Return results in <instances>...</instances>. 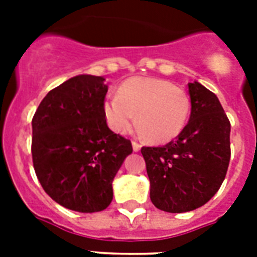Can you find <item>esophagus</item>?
<instances>
[{
  "mask_svg": "<svg viewBox=\"0 0 257 257\" xmlns=\"http://www.w3.org/2000/svg\"><path fill=\"white\" fill-rule=\"evenodd\" d=\"M132 147H133V151H135V152H139V151L141 149V145L139 144L137 141H132Z\"/></svg>",
  "mask_w": 257,
  "mask_h": 257,
  "instance_id": "obj_1",
  "label": "esophagus"
}]
</instances>
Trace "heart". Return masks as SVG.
<instances>
[{"instance_id": "obj_1", "label": "heart", "mask_w": 257, "mask_h": 257, "mask_svg": "<svg viewBox=\"0 0 257 257\" xmlns=\"http://www.w3.org/2000/svg\"><path fill=\"white\" fill-rule=\"evenodd\" d=\"M104 114L109 128L118 135L128 132L136 114L137 132L163 144L184 131L191 98L185 89L163 78L131 77L118 86L117 96L105 100Z\"/></svg>"}]
</instances>
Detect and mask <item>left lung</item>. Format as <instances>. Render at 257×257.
<instances>
[{"label":"left lung","mask_w":257,"mask_h":257,"mask_svg":"<svg viewBox=\"0 0 257 257\" xmlns=\"http://www.w3.org/2000/svg\"><path fill=\"white\" fill-rule=\"evenodd\" d=\"M191 117L176 140L143 147L151 181V200L161 211L183 213L213 197L231 159V122L215 93L189 82Z\"/></svg>","instance_id":"obj_1"}]
</instances>
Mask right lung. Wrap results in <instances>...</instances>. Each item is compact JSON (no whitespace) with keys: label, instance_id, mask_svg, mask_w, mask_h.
<instances>
[{"label":"right lung","instance_id":"right-lung-1","mask_svg":"<svg viewBox=\"0 0 257 257\" xmlns=\"http://www.w3.org/2000/svg\"><path fill=\"white\" fill-rule=\"evenodd\" d=\"M105 78L80 74L52 89L32 120V156L44 191L76 212L104 211L132 144L106 125Z\"/></svg>","mask_w":257,"mask_h":257}]
</instances>
